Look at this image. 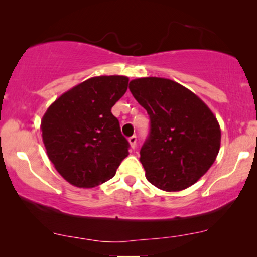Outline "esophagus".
Here are the masks:
<instances>
[{
  "label": "esophagus",
  "instance_id": "34e87169",
  "mask_svg": "<svg viewBox=\"0 0 257 257\" xmlns=\"http://www.w3.org/2000/svg\"><path fill=\"white\" fill-rule=\"evenodd\" d=\"M128 143H130V145H131V149L135 150V147H136V145H137V136L130 137V138H128Z\"/></svg>",
  "mask_w": 257,
  "mask_h": 257
}]
</instances>
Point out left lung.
I'll return each instance as SVG.
<instances>
[{"mask_svg":"<svg viewBox=\"0 0 257 257\" xmlns=\"http://www.w3.org/2000/svg\"><path fill=\"white\" fill-rule=\"evenodd\" d=\"M128 89L150 117L149 137L140 150L147 180L167 192L195 184L219 153L215 115L196 94L171 79H133Z\"/></svg>","mask_w":257,"mask_h":257,"instance_id":"1","label":"left lung"}]
</instances>
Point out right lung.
<instances>
[{
	"instance_id": "right-lung-1",
	"label": "right lung",
	"mask_w": 257,
	"mask_h": 257,
	"mask_svg": "<svg viewBox=\"0 0 257 257\" xmlns=\"http://www.w3.org/2000/svg\"><path fill=\"white\" fill-rule=\"evenodd\" d=\"M127 85L125 76L93 77L63 93L42 118L49 159L76 187L110 180L127 157L130 144L111 112Z\"/></svg>"
}]
</instances>
